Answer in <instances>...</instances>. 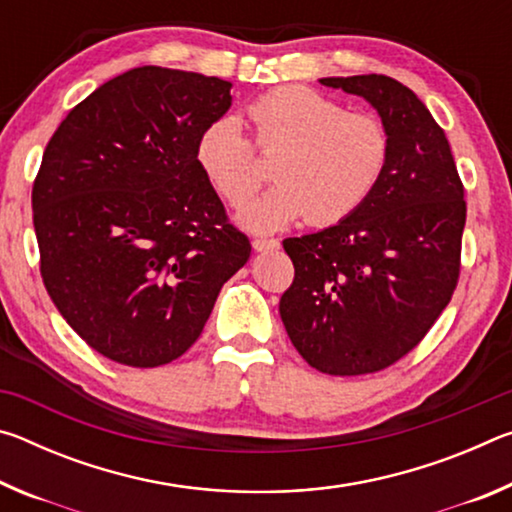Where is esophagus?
Instances as JSON below:
<instances>
[{
  "label": "esophagus",
  "mask_w": 512,
  "mask_h": 512,
  "mask_svg": "<svg viewBox=\"0 0 512 512\" xmlns=\"http://www.w3.org/2000/svg\"><path fill=\"white\" fill-rule=\"evenodd\" d=\"M253 248L259 250V253H262V250H275V248H280V241L257 237V239H253Z\"/></svg>",
  "instance_id": "obj_1"
}]
</instances>
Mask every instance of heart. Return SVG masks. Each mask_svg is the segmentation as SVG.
<instances>
[{
	"mask_svg": "<svg viewBox=\"0 0 512 512\" xmlns=\"http://www.w3.org/2000/svg\"><path fill=\"white\" fill-rule=\"evenodd\" d=\"M250 140L239 121L221 117L205 126L194 158L225 203L241 207L264 185V160H275V187L248 205L241 219L273 230L305 216L309 225H336L375 194L388 169L393 140L375 115L350 112L302 85H282L250 101Z\"/></svg>",
	"mask_w": 512,
	"mask_h": 512,
	"instance_id": "obj_1",
	"label": "heart"
}]
</instances>
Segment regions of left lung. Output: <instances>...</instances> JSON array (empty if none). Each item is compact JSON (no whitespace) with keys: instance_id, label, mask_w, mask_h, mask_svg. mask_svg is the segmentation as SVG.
I'll return each mask as SVG.
<instances>
[{"instance_id":"1","label":"left lung","mask_w":512,"mask_h":512,"mask_svg":"<svg viewBox=\"0 0 512 512\" xmlns=\"http://www.w3.org/2000/svg\"><path fill=\"white\" fill-rule=\"evenodd\" d=\"M320 83L370 101L391 131L393 153L361 210L282 241L296 275L280 316L311 368L370 375L406 357L452 300L465 189L445 131L406 85L384 74Z\"/></svg>"}]
</instances>
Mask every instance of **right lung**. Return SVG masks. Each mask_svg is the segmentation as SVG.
Here are the masks:
<instances>
[{"label":"right lung","mask_w":512,"mask_h":512,"mask_svg":"<svg viewBox=\"0 0 512 512\" xmlns=\"http://www.w3.org/2000/svg\"><path fill=\"white\" fill-rule=\"evenodd\" d=\"M232 83L144 65L69 110L33 180L40 275L103 357L164 366L201 336L250 239L194 158Z\"/></svg>","instance_id":"add662e5"}]
</instances>
